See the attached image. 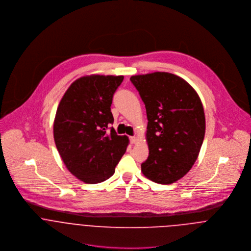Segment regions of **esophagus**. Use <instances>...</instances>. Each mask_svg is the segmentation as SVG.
<instances>
[{"label":"esophagus","mask_w":251,"mask_h":251,"mask_svg":"<svg viewBox=\"0 0 251 251\" xmlns=\"http://www.w3.org/2000/svg\"><path fill=\"white\" fill-rule=\"evenodd\" d=\"M129 139H130V143L131 144H135L137 142V138L135 136H131Z\"/></svg>","instance_id":"obj_1"}]
</instances>
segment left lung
<instances>
[{
    "mask_svg": "<svg viewBox=\"0 0 251 251\" xmlns=\"http://www.w3.org/2000/svg\"><path fill=\"white\" fill-rule=\"evenodd\" d=\"M130 81L145 103L148 159L141 164L147 179L171 184L195 163L202 147L206 120L196 91L169 72L133 75Z\"/></svg>",
    "mask_w": 251,
    "mask_h": 251,
    "instance_id": "obj_1",
    "label": "left lung"
}]
</instances>
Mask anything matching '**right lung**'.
Wrapping results in <instances>:
<instances>
[{"mask_svg":"<svg viewBox=\"0 0 251 251\" xmlns=\"http://www.w3.org/2000/svg\"><path fill=\"white\" fill-rule=\"evenodd\" d=\"M123 75H86L69 87L57 108L54 140L68 170L86 183L109 179L125 154L128 137L109 126L113 95Z\"/></svg>","mask_w":251,"mask_h":251,"instance_id":"1","label":"right lung"}]
</instances>
